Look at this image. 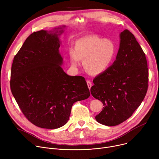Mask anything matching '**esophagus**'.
Returning <instances> with one entry per match:
<instances>
[{
    "label": "esophagus",
    "instance_id": "1",
    "mask_svg": "<svg viewBox=\"0 0 159 159\" xmlns=\"http://www.w3.org/2000/svg\"><path fill=\"white\" fill-rule=\"evenodd\" d=\"M87 84L88 88L89 89H90V88H91V87H92V82H90V81H89V80H87Z\"/></svg>",
    "mask_w": 159,
    "mask_h": 159
}]
</instances>
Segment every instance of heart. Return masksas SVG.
<instances>
[{"mask_svg":"<svg viewBox=\"0 0 159 159\" xmlns=\"http://www.w3.org/2000/svg\"><path fill=\"white\" fill-rule=\"evenodd\" d=\"M116 52L115 43L109 38L91 34L77 39L74 49L69 50L71 65L77 67L83 60L84 70L90 75H98L106 72L114 61Z\"/></svg>","mask_w":159,"mask_h":159,"instance_id":"b5f03b06","label":"heart"}]
</instances>
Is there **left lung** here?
<instances>
[{"instance_id":"left-lung-1","label":"left lung","mask_w":159,"mask_h":159,"mask_svg":"<svg viewBox=\"0 0 159 159\" xmlns=\"http://www.w3.org/2000/svg\"><path fill=\"white\" fill-rule=\"evenodd\" d=\"M116 60L109 69L96 77L90 89L93 96L103 104L96 121L116 126L133 115L147 92L148 69L145 54L134 35L128 30L120 35Z\"/></svg>"}]
</instances>
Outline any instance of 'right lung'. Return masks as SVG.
<instances>
[{
    "mask_svg": "<svg viewBox=\"0 0 159 159\" xmlns=\"http://www.w3.org/2000/svg\"><path fill=\"white\" fill-rule=\"evenodd\" d=\"M65 27L31 34L12 65V94L26 118L42 128L65 125L74 103L90 96L85 78L67 75L61 67L58 36Z\"/></svg>",
    "mask_w": 159,
    "mask_h": 159,
    "instance_id": "obj_1",
    "label": "right lung"
}]
</instances>
